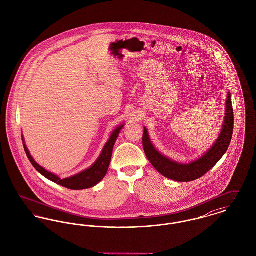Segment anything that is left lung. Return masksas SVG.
I'll list each match as a JSON object with an SVG mask.
<instances>
[{
	"mask_svg": "<svg viewBox=\"0 0 256 256\" xmlns=\"http://www.w3.org/2000/svg\"><path fill=\"white\" fill-rule=\"evenodd\" d=\"M226 102V116L218 138L204 156L189 164L176 163L159 154L154 148V144H152L148 134V130L144 128L142 135V146L144 154L154 168L164 176L180 182L195 180L203 176L206 172L210 170L227 152L232 140L234 128V112L230 93H228Z\"/></svg>",
	"mask_w": 256,
	"mask_h": 256,
	"instance_id": "1",
	"label": "left lung"
}]
</instances>
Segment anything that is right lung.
Returning <instances> with one entry per match:
<instances>
[{"mask_svg": "<svg viewBox=\"0 0 256 256\" xmlns=\"http://www.w3.org/2000/svg\"><path fill=\"white\" fill-rule=\"evenodd\" d=\"M122 127H123V125H121L118 128H116L112 132L110 140L106 144L100 157L97 159V161L89 169L84 170L80 174H78L74 176H70L68 178H63V180L59 178L54 174H52V172L44 170L42 167H40L38 164H36L34 162V159L32 158V156L30 155V152H29V150H28V148H27V146H25L24 142H23V146H24L25 152L27 154L30 162L34 166V169L38 170V172H40L44 176H46V178H48L50 180H52V182L59 184V186H62L64 188H68V189H72V190L86 189V188H93L94 186H96L98 182H100L102 178H104V176L108 172V169L110 163L114 142H116L118 136L120 135V130L122 129Z\"/></svg>", "mask_w": 256, "mask_h": 256, "instance_id": "1", "label": "right lung"}]
</instances>
